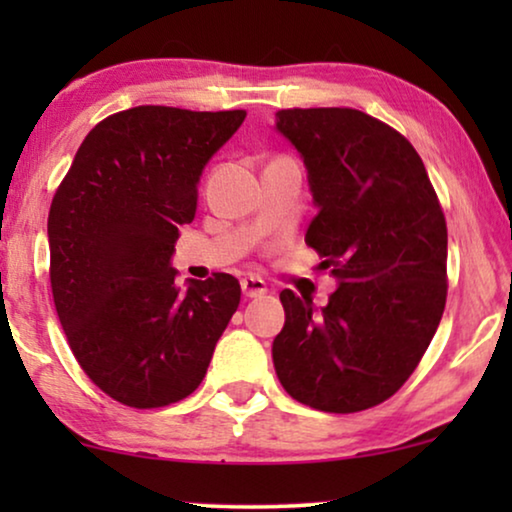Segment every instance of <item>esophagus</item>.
Masks as SVG:
<instances>
[{"label": "esophagus", "instance_id": "esophagus-1", "mask_svg": "<svg viewBox=\"0 0 512 512\" xmlns=\"http://www.w3.org/2000/svg\"><path fill=\"white\" fill-rule=\"evenodd\" d=\"M240 286H242V293L247 298H258V296H263V293H268V284H265L261 277H251V275L244 277Z\"/></svg>", "mask_w": 512, "mask_h": 512}]
</instances>
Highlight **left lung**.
I'll return each mask as SVG.
<instances>
[{"label": "left lung", "instance_id": "1", "mask_svg": "<svg viewBox=\"0 0 512 512\" xmlns=\"http://www.w3.org/2000/svg\"><path fill=\"white\" fill-rule=\"evenodd\" d=\"M319 212L305 242L338 279L321 312L291 289L272 361L286 394L361 412L415 373L447 300V223L426 167L391 125L349 107L282 109Z\"/></svg>", "mask_w": 512, "mask_h": 512}]
</instances>
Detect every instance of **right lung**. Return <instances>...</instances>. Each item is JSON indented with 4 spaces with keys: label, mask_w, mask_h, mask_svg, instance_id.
<instances>
[{
    "label": "right lung",
    "mask_w": 512,
    "mask_h": 512,
    "mask_svg": "<svg viewBox=\"0 0 512 512\" xmlns=\"http://www.w3.org/2000/svg\"><path fill=\"white\" fill-rule=\"evenodd\" d=\"M247 111L144 104L88 132L48 212L51 289L72 354L95 387L137 410L200 387L240 305L233 275L179 291V226L198 209L207 160Z\"/></svg>",
    "instance_id": "1"
}]
</instances>
